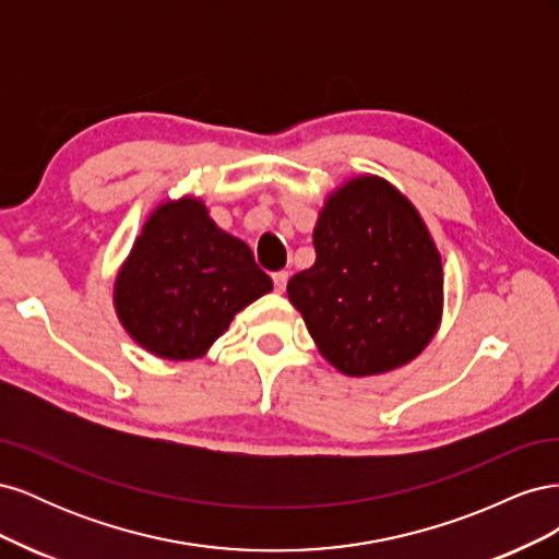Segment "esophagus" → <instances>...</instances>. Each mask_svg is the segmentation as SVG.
Instances as JSON below:
<instances>
[{
  "instance_id": "1",
  "label": "esophagus",
  "mask_w": 559,
  "mask_h": 559,
  "mask_svg": "<svg viewBox=\"0 0 559 559\" xmlns=\"http://www.w3.org/2000/svg\"><path fill=\"white\" fill-rule=\"evenodd\" d=\"M286 282H289V273H286V270H280V273L273 275V284H275L277 294H282L286 289Z\"/></svg>"
}]
</instances>
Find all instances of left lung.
<instances>
[{
    "mask_svg": "<svg viewBox=\"0 0 559 559\" xmlns=\"http://www.w3.org/2000/svg\"><path fill=\"white\" fill-rule=\"evenodd\" d=\"M317 261L286 284L333 368L389 373L421 354L443 319V261L417 207L378 175L343 181L312 233Z\"/></svg>",
    "mask_w": 559,
    "mask_h": 559,
    "instance_id": "left-lung-1",
    "label": "left lung"
}]
</instances>
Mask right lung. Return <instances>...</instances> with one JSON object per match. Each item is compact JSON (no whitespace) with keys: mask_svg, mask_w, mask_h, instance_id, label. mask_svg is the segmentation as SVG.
Masks as SVG:
<instances>
[{"mask_svg":"<svg viewBox=\"0 0 559 559\" xmlns=\"http://www.w3.org/2000/svg\"><path fill=\"white\" fill-rule=\"evenodd\" d=\"M273 292L247 242L218 228L205 200H163L146 216L114 282V310L160 359L205 357L233 317Z\"/></svg>","mask_w":559,"mask_h":559,"instance_id":"1","label":"right lung"}]
</instances>
